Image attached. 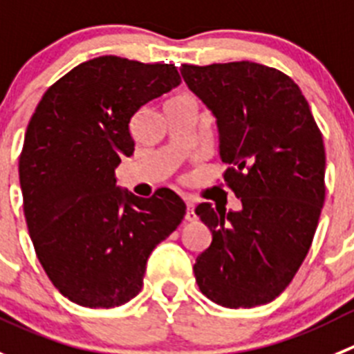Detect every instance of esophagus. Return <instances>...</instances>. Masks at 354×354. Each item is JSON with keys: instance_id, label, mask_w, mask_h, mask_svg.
<instances>
[{"instance_id": "1", "label": "esophagus", "mask_w": 354, "mask_h": 354, "mask_svg": "<svg viewBox=\"0 0 354 354\" xmlns=\"http://www.w3.org/2000/svg\"><path fill=\"white\" fill-rule=\"evenodd\" d=\"M196 211H194V204L192 203H187V213H185V220L188 222H194L196 220Z\"/></svg>"}]
</instances>
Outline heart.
I'll return each instance as SVG.
<instances>
[{"label": "heart", "mask_w": 354, "mask_h": 354, "mask_svg": "<svg viewBox=\"0 0 354 354\" xmlns=\"http://www.w3.org/2000/svg\"><path fill=\"white\" fill-rule=\"evenodd\" d=\"M174 99H192V97H190V95H178V97Z\"/></svg>", "instance_id": "b5f03b06"}]
</instances>
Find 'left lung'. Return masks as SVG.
I'll list each match as a JSON object with an SVG mask.
<instances>
[{"label":"left lung","instance_id":"left-lung-1","mask_svg":"<svg viewBox=\"0 0 354 354\" xmlns=\"http://www.w3.org/2000/svg\"><path fill=\"white\" fill-rule=\"evenodd\" d=\"M216 118L218 155L241 209L196 207L211 244L194 263L199 290L223 307L276 299L302 266L325 203V145L299 85L257 62L181 64Z\"/></svg>","mask_w":354,"mask_h":354}]
</instances>
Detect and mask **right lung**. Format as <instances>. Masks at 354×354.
I'll use <instances>...</instances> for the list:
<instances>
[{
  "label": "right lung",
  "instance_id": "add662e5",
  "mask_svg": "<svg viewBox=\"0 0 354 354\" xmlns=\"http://www.w3.org/2000/svg\"><path fill=\"white\" fill-rule=\"evenodd\" d=\"M180 84L174 64L102 55L55 82L29 120L19 158L26 222L39 263L71 302L108 309L134 299L150 253L183 220L173 190L143 199L115 176L134 151L132 117Z\"/></svg>",
  "mask_w": 354,
  "mask_h": 354
}]
</instances>
